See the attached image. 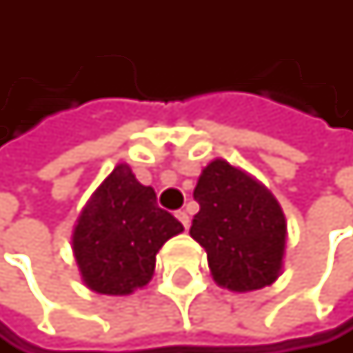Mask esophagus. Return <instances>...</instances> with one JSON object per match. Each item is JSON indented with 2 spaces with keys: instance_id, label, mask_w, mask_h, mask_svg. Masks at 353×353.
<instances>
[{
  "instance_id": "34e87169",
  "label": "esophagus",
  "mask_w": 353,
  "mask_h": 353,
  "mask_svg": "<svg viewBox=\"0 0 353 353\" xmlns=\"http://www.w3.org/2000/svg\"><path fill=\"white\" fill-rule=\"evenodd\" d=\"M175 218H178L180 222H182V226L184 228H188V224H190V216L184 212V210H180V212H175Z\"/></svg>"
}]
</instances>
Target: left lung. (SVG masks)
<instances>
[{
	"label": "left lung",
	"instance_id": "1",
	"mask_svg": "<svg viewBox=\"0 0 353 353\" xmlns=\"http://www.w3.org/2000/svg\"><path fill=\"white\" fill-rule=\"evenodd\" d=\"M199 214L190 237L208 252L218 286L261 290L281 275L288 222L271 190L250 173L216 159L201 171L192 192Z\"/></svg>",
	"mask_w": 353,
	"mask_h": 353
}]
</instances>
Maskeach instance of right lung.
I'll return each mask as SVG.
<instances>
[{
	"mask_svg": "<svg viewBox=\"0 0 353 353\" xmlns=\"http://www.w3.org/2000/svg\"><path fill=\"white\" fill-rule=\"evenodd\" d=\"M184 226L157 205L152 186L137 182L120 163L82 208L72 233V250L86 288L127 296L150 283L157 254Z\"/></svg>",
	"mask_w": 353,
	"mask_h": 353,
	"instance_id": "right-lung-1",
	"label": "right lung"
}]
</instances>
